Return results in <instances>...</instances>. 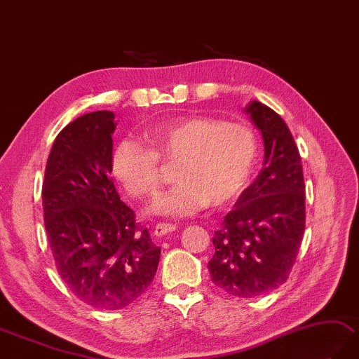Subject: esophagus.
I'll list each match as a JSON object with an SVG mask.
<instances>
[{"instance_id": "1", "label": "esophagus", "mask_w": 359, "mask_h": 359, "mask_svg": "<svg viewBox=\"0 0 359 359\" xmlns=\"http://www.w3.org/2000/svg\"><path fill=\"white\" fill-rule=\"evenodd\" d=\"M176 231V224H171V223H157L154 226V234L157 237H162L170 234V232Z\"/></svg>"}]
</instances>
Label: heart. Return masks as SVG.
Wrapping results in <instances>:
<instances>
[{
    "label": "heart",
    "mask_w": 359,
    "mask_h": 359,
    "mask_svg": "<svg viewBox=\"0 0 359 359\" xmlns=\"http://www.w3.org/2000/svg\"><path fill=\"white\" fill-rule=\"evenodd\" d=\"M148 144L123 139L114 147L111 171L135 197H154L162 185L159 159L179 163L168 193L156 198L151 212L191 217L212 203L224 206L243 193L258 157V137L245 122H223L206 116L157 123Z\"/></svg>",
    "instance_id": "heart-1"
}]
</instances>
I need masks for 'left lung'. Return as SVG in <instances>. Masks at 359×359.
I'll return each mask as SVG.
<instances>
[{
    "instance_id": "left-lung-1",
    "label": "left lung",
    "mask_w": 359,
    "mask_h": 359,
    "mask_svg": "<svg viewBox=\"0 0 359 359\" xmlns=\"http://www.w3.org/2000/svg\"><path fill=\"white\" fill-rule=\"evenodd\" d=\"M262 131L263 168L215 231L211 280L224 292L252 298L286 283L306 222L302 157L286 122L258 101L245 107Z\"/></svg>"
}]
</instances>
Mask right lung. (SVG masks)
<instances>
[{
  "instance_id": "add662e5",
  "label": "right lung",
  "mask_w": 359,
  "mask_h": 359,
  "mask_svg": "<svg viewBox=\"0 0 359 359\" xmlns=\"http://www.w3.org/2000/svg\"><path fill=\"white\" fill-rule=\"evenodd\" d=\"M114 113L70 122L48 154L43 182L44 223L57 273L81 302L119 311L145 292L161 248L137 228L111 174Z\"/></svg>"
}]
</instances>
